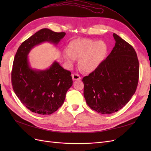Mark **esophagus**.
I'll return each instance as SVG.
<instances>
[{
    "instance_id": "1",
    "label": "esophagus",
    "mask_w": 151,
    "mask_h": 151,
    "mask_svg": "<svg viewBox=\"0 0 151 151\" xmlns=\"http://www.w3.org/2000/svg\"><path fill=\"white\" fill-rule=\"evenodd\" d=\"M72 79L73 80H79L81 79V77L77 74H72Z\"/></svg>"
}]
</instances>
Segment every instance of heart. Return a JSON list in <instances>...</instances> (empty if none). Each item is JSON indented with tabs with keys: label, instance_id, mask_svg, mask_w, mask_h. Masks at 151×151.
Listing matches in <instances>:
<instances>
[{
	"label": "heart",
	"instance_id": "1",
	"mask_svg": "<svg viewBox=\"0 0 151 151\" xmlns=\"http://www.w3.org/2000/svg\"><path fill=\"white\" fill-rule=\"evenodd\" d=\"M106 45L102 41L78 38L72 40L68 46V50L63 52V56L70 65L79 58V65L86 72L94 70L102 62L106 53Z\"/></svg>",
	"mask_w": 151,
	"mask_h": 151
}]
</instances>
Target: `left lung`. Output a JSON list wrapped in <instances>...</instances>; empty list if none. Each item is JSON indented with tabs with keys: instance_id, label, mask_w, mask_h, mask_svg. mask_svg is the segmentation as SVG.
<instances>
[{
	"instance_id": "left-lung-1",
	"label": "left lung",
	"mask_w": 151,
	"mask_h": 151,
	"mask_svg": "<svg viewBox=\"0 0 151 151\" xmlns=\"http://www.w3.org/2000/svg\"><path fill=\"white\" fill-rule=\"evenodd\" d=\"M115 45L96 69L83 77L84 96L88 106L101 114L124 107L137 88L139 63L134 48L113 33Z\"/></svg>"
}]
</instances>
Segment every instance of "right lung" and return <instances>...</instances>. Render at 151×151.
<instances>
[{
    "instance_id": "1",
    "label": "right lung",
    "mask_w": 151,
    "mask_h": 151,
    "mask_svg": "<svg viewBox=\"0 0 151 151\" xmlns=\"http://www.w3.org/2000/svg\"><path fill=\"white\" fill-rule=\"evenodd\" d=\"M65 35L64 32L42 29L22 42L16 53L11 72L12 88L21 102L32 112L45 115L56 111L64 102L72 79L71 72L57 62L45 70L33 69L28 55L43 42L57 45Z\"/></svg>"
}]
</instances>
